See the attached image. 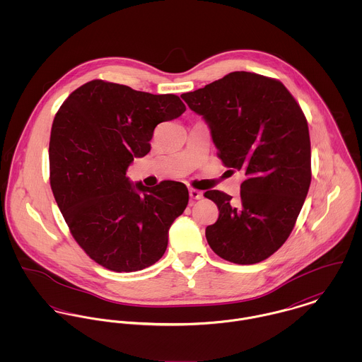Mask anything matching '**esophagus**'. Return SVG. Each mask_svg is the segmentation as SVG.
Listing matches in <instances>:
<instances>
[{
    "label": "esophagus",
    "instance_id": "esophagus-1",
    "mask_svg": "<svg viewBox=\"0 0 362 362\" xmlns=\"http://www.w3.org/2000/svg\"><path fill=\"white\" fill-rule=\"evenodd\" d=\"M189 197L192 199H202L204 198V194L198 189H194V188H189Z\"/></svg>",
    "mask_w": 362,
    "mask_h": 362
}]
</instances>
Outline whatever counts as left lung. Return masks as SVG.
<instances>
[{
	"mask_svg": "<svg viewBox=\"0 0 362 362\" xmlns=\"http://www.w3.org/2000/svg\"><path fill=\"white\" fill-rule=\"evenodd\" d=\"M181 98L206 119L223 164L245 177L238 201L205 192L218 207L206 227L210 248L237 264L269 258L291 234L310 189V131L300 104L280 81L245 71Z\"/></svg>",
	"mask_w": 362,
	"mask_h": 362,
	"instance_id": "left-lung-1",
	"label": "left lung"
}]
</instances>
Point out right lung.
<instances>
[{
    "mask_svg": "<svg viewBox=\"0 0 362 362\" xmlns=\"http://www.w3.org/2000/svg\"><path fill=\"white\" fill-rule=\"evenodd\" d=\"M185 111L175 95L90 81L59 107L50 135V185L69 231L96 263L136 272L163 257L173 221L188 205L182 182L132 185L134 157L151 152L156 127Z\"/></svg>",
    "mask_w": 362,
    "mask_h": 362,
    "instance_id": "1",
    "label": "right lung"
}]
</instances>
